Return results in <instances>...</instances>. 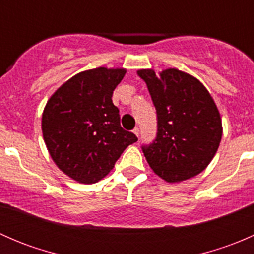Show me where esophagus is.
Masks as SVG:
<instances>
[{"instance_id": "obj_1", "label": "esophagus", "mask_w": 254, "mask_h": 254, "mask_svg": "<svg viewBox=\"0 0 254 254\" xmlns=\"http://www.w3.org/2000/svg\"><path fill=\"white\" fill-rule=\"evenodd\" d=\"M132 132H134V134H135V135H136V136H137V137H139V136H140V129H139V127H135V129H134V130H132Z\"/></svg>"}]
</instances>
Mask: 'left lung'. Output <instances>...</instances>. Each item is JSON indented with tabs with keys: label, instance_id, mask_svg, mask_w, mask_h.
<instances>
[{
	"label": "left lung",
	"instance_id": "obj_1",
	"mask_svg": "<svg viewBox=\"0 0 254 254\" xmlns=\"http://www.w3.org/2000/svg\"><path fill=\"white\" fill-rule=\"evenodd\" d=\"M137 75L147 84L157 112V136L142 146L153 172L168 183L193 178L214 158L222 136L219 109L204 84L189 73L167 68Z\"/></svg>",
	"mask_w": 254,
	"mask_h": 254
}]
</instances>
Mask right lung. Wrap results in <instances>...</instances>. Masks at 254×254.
Returning <instances> with one entry per match:
<instances>
[{
  "mask_svg": "<svg viewBox=\"0 0 254 254\" xmlns=\"http://www.w3.org/2000/svg\"><path fill=\"white\" fill-rule=\"evenodd\" d=\"M125 73V68L82 71L59 87L45 106L42 130L49 153L78 183L101 181L123 151L137 141L120 127L119 109L112 101Z\"/></svg>",
  "mask_w": 254,
  "mask_h": 254,
  "instance_id": "obj_1",
  "label": "right lung"
}]
</instances>
